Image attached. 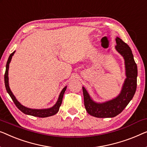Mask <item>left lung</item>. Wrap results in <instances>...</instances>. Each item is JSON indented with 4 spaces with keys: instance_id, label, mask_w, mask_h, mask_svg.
Returning <instances> with one entry per match:
<instances>
[{
    "instance_id": "8db88e82",
    "label": "left lung",
    "mask_w": 147,
    "mask_h": 147,
    "mask_svg": "<svg viewBox=\"0 0 147 147\" xmlns=\"http://www.w3.org/2000/svg\"><path fill=\"white\" fill-rule=\"evenodd\" d=\"M115 40V50L125 60L126 78L119 94L113 99L102 103L93 101L86 89L82 87L85 107L87 112L95 117L111 118L121 113L133 99L137 89V66L132 51L120 38L117 37Z\"/></svg>"
}]
</instances>
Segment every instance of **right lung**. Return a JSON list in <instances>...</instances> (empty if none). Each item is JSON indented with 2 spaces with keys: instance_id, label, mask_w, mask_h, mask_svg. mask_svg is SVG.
Here are the masks:
<instances>
[{
  "instance_id": "1",
  "label": "right lung",
  "mask_w": 147,
  "mask_h": 147,
  "mask_svg": "<svg viewBox=\"0 0 147 147\" xmlns=\"http://www.w3.org/2000/svg\"><path fill=\"white\" fill-rule=\"evenodd\" d=\"M15 53V51H14L10 55L9 58L8 59L7 63H6V71H5V87L7 91V92L9 95L11 97L12 101H14V104H15L17 108L19 110H20L22 113H24V114L28 115H32L34 117H50L52 115H54L55 114H56L58 112L59 107L61 106V104L62 103V99H63V94H64L65 90H66L67 86H65V88H63L62 90L59 93V95L58 97V101H56V104L54 106H52V107L48 108V109H31V108H28L25 107V106L22 105L20 102H19L18 100L14 96L13 93L10 90V87H9V83H8V69H9V64L10 63V61H11L12 56Z\"/></svg>"
}]
</instances>
